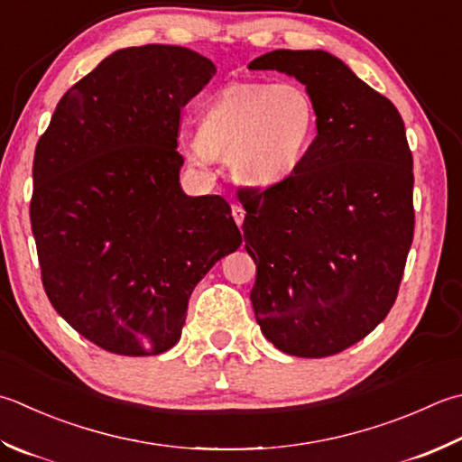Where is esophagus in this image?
I'll list each match as a JSON object with an SVG mask.
<instances>
[{"label":"esophagus","instance_id":"obj_1","mask_svg":"<svg viewBox=\"0 0 462 462\" xmlns=\"http://www.w3.org/2000/svg\"><path fill=\"white\" fill-rule=\"evenodd\" d=\"M244 214L246 212H244V208L240 204H232V216L238 226H242V222H244Z\"/></svg>","mask_w":462,"mask_h":462}]
</instances>
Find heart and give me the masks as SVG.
I'll return each mask as SVG.
<instances>
[{
	"instance_id": "b5f03b06",
	"label": "heart",
	"mask_w": 462,
	"mask_h": 462,
	"mask_svg": "<svg viewBox=\"0 0 462 462\" xmlns=\"http://www.w3.org/2000/svg\"><path fill=\"white\" fill-rule=\"evenodd\" d=\"M314 130V99L302 86L236 84L204 107L189 160L206 164L208 158L226 156L238 182L273 186L300 164Z\"/></svg>"
}]
</instances>
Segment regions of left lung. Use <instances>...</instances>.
<instances>
[{"label":"left lung","instance_id":"left-lung-1","mask_svg":"<svg viewBox=\"0 0 462 462\" xmlns=\"http://www.w3.org/2000/svg\"><path fill=\"white\" fill-rule=\"evenodd\" d=\"M250 69L306 86L316 138L282 182L242 188L250 292L260 330L292 356L356 345L399 294L414 232L412 153L391 99L322 50H274Z\"/></svg>","mask_w":462,"mask_h":462}]
</instances>
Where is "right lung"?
I'll use <instances>...</instances> for the list:
<instances>
[{
    "label": "right lung",
    "instance_id": "add662e5",
    "mask_svg": "<svg viewBox=\"0 0 462 462\" xmlns=\"http://www.w3.org/2000/svg\"><path fill=\"white\" fill-rule=\"evenodd\" d=\"M214 74L180 45L117 50L63 94L35 146L30 218L45 294L114 355L174 346L196 284L242 244L224 198L180 186V112Z\"/></svg>",
    "mask_w": 462,
    "mask_h": 462
}]
</instances>
